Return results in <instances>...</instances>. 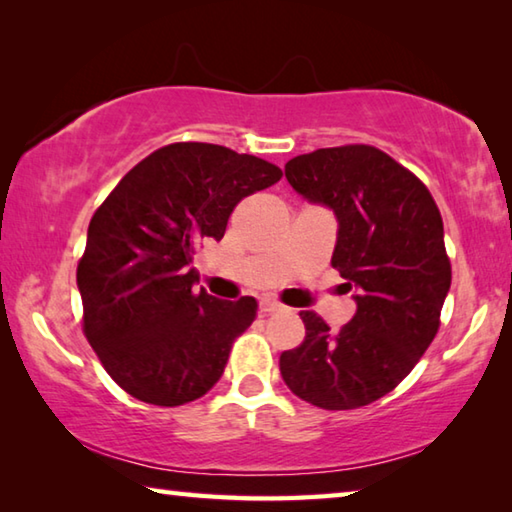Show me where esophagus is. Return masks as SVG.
I'll use <instances>...</instances> for the list:
<instances>
[{
  "label": "esophagus",
  "mask_w": 512,
  "mask_h": 512,
  "mask_svg": "<svg viewBox=\"0 0 512 512\" xmlns=\"http://www.w3.org/2000/svg\"><path fill=\"white\" fill-rule=\"evenodd\" d=\"M259 307H262L264 314H273V311H280L282 309V302L271 300V298H264L262 302H259Z\"/></svg>",
  "instance_id": "obj_1"
}]
</instances>
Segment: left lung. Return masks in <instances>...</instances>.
Here are the masks:
<instances>
[{
  "label": "left lung",
  "instance_id": "obj_1",
  "mask_svg": "<svg viewBox=\"0 0 512 512\" xmlns=\"http://www.w3.org/2000/svg\"><path fill=\"white\" fill-rule=\"evenodd\" d=\"M284 173L307 201L334 210L332 266L357 291V314L332 332L316 311H300L305 339L280 354L282 379L320 409H359L391 393L438 334L452 284L443 216L415 173L368 144L298 155Z\"/></svg>",
  "mask_w": 512,
  "mask_h": 512
}]
</instances>
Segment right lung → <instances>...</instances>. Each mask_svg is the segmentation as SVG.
Segmentation results:
<instances>
[{
  "label": "right lung",
  "instance_id": "obj_1",
  "mask_svg": "<svg viewBox=\"0 0 512 512\" xmlns=\"http://www.w3.org/2000/svg\"><path fill=\"white\" fill-rule=\"evenodd\" d=\"M280 178L255 155L176 142L135 164L94 212L76 268L83 332L135 400L180 406L221 379L257 300L194 291L192 255L203 239H223L241 198Z\"/></svg>",
  "mask_w": 512,
  "mask_h": 512
}]
</instances>
